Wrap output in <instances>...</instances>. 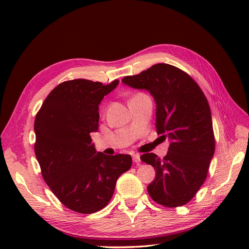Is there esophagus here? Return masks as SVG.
I'll list each match as a JSON object with an SVG mask.
<instances>
[{
    "label": "esophagus",
    "instance_id": "34e87169",
    "mask_svg": "<svg viewBox=\"0 0 249 249\" xmlns=\"http://www.w3.org/2000/svg\"><path fill=\"white\" fill-rule=\"evenodd\" d=\"M133 160H134V162L136 163V165H139V163L141 162L140 155L139 154H134L133 155Z\"/></svg>",
    "mask_w": 249,
    "mask_h": 249
}]
</instances>
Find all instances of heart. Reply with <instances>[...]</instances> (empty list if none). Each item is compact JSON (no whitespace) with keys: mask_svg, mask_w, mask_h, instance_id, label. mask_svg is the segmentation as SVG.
<instances>
[{"mask_svg":"<svg viewBox=\"0 0 249 249\" xmlns=\"http://www.w3.org/2000/svg\"><path fill=\"white\" fill-rule=\"evenodd\" d=\"M137 95H140V94H137Z\"/></svg>","mask_w":249,"mask_h":249,"instance_id":"obj_1","label":"heart"}]
</instances>
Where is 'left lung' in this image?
Masks as SVG:
<instances>
[{
	"label": "left lung",
	"mask_w": 249,
	"mask_h": 249,
	"mask_svg": "<svg viewBox=\"0 0 249 249\" xmlns=\"http://www.w3.org/2000/svg\"><path fill=\"white\" fill-rule=\"evenodd\" d=\"M123 83L147 89L156 103V129L170 145L160 158L154 153L141 160L155 169L147 192L156 203L177 208L188 203L204 183L215 151L211 109L198 83L179 68L160 63Z\"/></svg>",
	"instance_id": "left-lung-1"
}]
</instances>
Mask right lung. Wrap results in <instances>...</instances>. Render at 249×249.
Wrapping results in <instances>:
<instances>
[{"instance_id": "add662e5", "label": "right lung", "mask_w": 249, "mask_h": 249, "mask_svg": "<svg viewBox=\"0 0 249 249\" xmlns=\"http://www.w3.org/2000/svg\"><path fill=\"white\" fill-rule=\"evenodd\" d=\"M119 84L75 79L56 86L36 114L35 155L41 176L67 209L92 214L109 203L116 179L129 170L127 154L96 152L89 134L98 129V105Z\"/></svg>"}]
</instances>
